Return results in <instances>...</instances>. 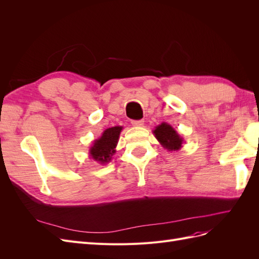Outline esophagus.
Here are the masks:
<instances>
[{
	"instance_id": "obj_1",
	"label": "esophagus",
	"mask_w": 259,
	"mask_h": 259,
	"mask_svg": "<svg viewBox=\"0 0 259 259\" xmlns=\"http://www.w3.org/2000/svg\"><path fill=\"white\" fill-rule=\"evenodd\" d=\"M144 120H134L132 121V125L133 126H143L144 125Z\"/></svg>"
}]
</instances>
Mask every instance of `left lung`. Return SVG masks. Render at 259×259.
Segmentation results:
<instances>
[{
	"label": "left lung",
	"instance_id": "8db88e82",
	"mask_svg": "<svg viewBox=\"0 0 259 259\" xmlns=\"http://www.w3.org/2000/svg\"><path fill=\"white\" fill-rule=\"evenodd\" d=\"M153 135L161 146L168 151H177L183 147L184 138L168 123L163 122L153 130Z\"/></svg>",
	"mask_w": 259,
	"mask_h": 259
}]
</instances>
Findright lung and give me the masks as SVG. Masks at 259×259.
I'll return each mask as SVG.
<instances>
[{
	"instance_id": "1",
	"label": "right lung",
	"mask_w": 259,
	"mask_h": 259,
	"mask_svg": "<svg viewBox=\"0 0 259 259\" xmlns=\"http://www.w3.org/2000/svg\"><path fill=\"white\" fill-rule=\"evenodd\" d=\"M122 130V126H113L105 130L98 139L94 140L90 148L91 158L101 165L110 162L112 155L115 153V148Z\"/></svg>"
}]
</instances>
